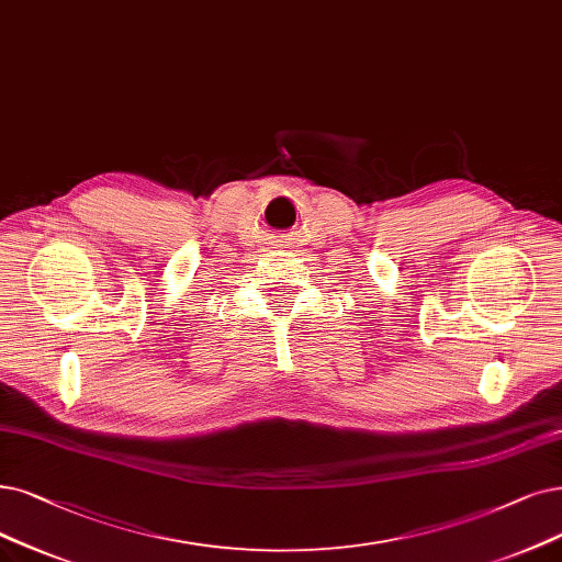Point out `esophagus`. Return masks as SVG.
Returning a JSON list of instances; mask_svg holds the SVG:
<instances>
[{"label":"esophagus","mask_w":562,"mask_h":562,"mask_svg":"<svg viewBox=\"0 0 562 562\" xmlns=\"http://www.w3.org/2000/svg\"><path fill=\"white\" fill-rule=\"evenodd\" d=\"M279 241H281V239H279Z\"/></svg>","instance_id":"1"}]
</instances>
